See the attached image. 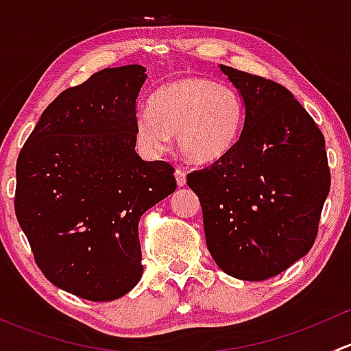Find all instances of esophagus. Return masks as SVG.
Segmentation results:
<instances>
[{"mask_svg": "<svg viewBox=\"0 0 351 351\" xmlns=\"http://www.w3.org/2000/svg\"><path fill=\"white\" fill-rule=\"evenodd\" d=\"M175 178H176V185L183 186L186 183V171L182 168L175 169Z\"/></svg>", "mask_w": 351, "mask_h": 351, "instance_id": "esophagus-1", "label": "esophagus"}]
</instances>
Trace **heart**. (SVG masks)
Segmentation results:
<instances>
[{
    "instance_id": "b5f03b06",
    "label": "heart",
    "mask_w": 351,
    "mask_h": 351,
    "mask_svg": "<svg viewBox=\"0 0 351 351\" xmlns=\"http://www.w3.org/2000/svg\"><path fill=\"white\" fill-rule=\"evenodd\" d=\"M243 127L238 91L208 77L183 76L154 91L149 110L139 112L136 134L151 154L168 147L176 134L180 153L195 162H214L232 149Z\"/></svg>"
}]
</instances>
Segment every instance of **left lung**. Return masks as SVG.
Returning a JSON list of instances; mask_svg holds the SVG:
<instances>
[{
  "mask_svg": "<svg viewBox=\"0 0 351 351\" xmlns=\"http://www.w3.org/2000/svg\"><path fill=\"white\" fill-rule=\"evenodd\" d=\"M244 101L228 154L189 173L207 247L222 271L260 282L309 253L329 193L324 136L282 84L221 66Z\"/></svg>",
  "mask_w": 351,
  "mask_h": 351,
  "instance_id": "1",
  "label": "left lung"
}]
</instances>
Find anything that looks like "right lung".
I'll return each instance as SVG.
<instances>
[{
  "instance_id": "1",
  "label": "right lung",
  "mask_w": 351,
  "mask_h": 351,
  "mask_svg": "<svg viewBox=\"0 0 351 351\" xmlns=\"http://www.w3.org/2000/svg\"><path fill=\"white\" fill-rule=\"evenodd\" d=\"M146 69L95 73L42 113L16 161L15 214L49 282L86 300L125 295L143 277L139 219L175 192V168L136 153Z\"/></svg>"
}]
</instances>
